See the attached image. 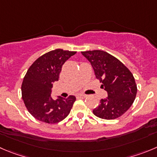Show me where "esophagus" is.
Masks as SVG:
<instances>
[{"label": "esophagus", "mask_w": 157, "mask_h": 157, "mask_svg": "<svg viewBox=\"0 0 157 157\" xmlns=\"http://www.w3.org/2000/svg\"><path fill=\"white\" fill-rule=\"evenodd\" d=\"M78 96L80 97V98H87V95L85 94H79Z\"/></svg>", "instance_id": "1"}]
</instances>
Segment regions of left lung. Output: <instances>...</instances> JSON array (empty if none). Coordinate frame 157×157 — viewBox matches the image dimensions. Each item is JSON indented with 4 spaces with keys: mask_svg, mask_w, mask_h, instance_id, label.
Wrapping results in <instances>:
<instances>
[{
    "mask_svg": "<svg viewBox=\"0 0 157 157\" xmlns=\"http://www.w3.org/2000/svg\"><path fill=\"white\" fill-rule=\"evenodd\" d=\"M81 53L91 63L96 78L108 92V98L101 99L93 110L94 115L107 120L119 118L132 106L136 97L137 86L132 74L121 61L105 51Z\"/></svg>",
    "mask_w": 157,
    "mask_h": 157,
    "instance_id": "obj_1",
    "label": "left lung"
}]
</instances>
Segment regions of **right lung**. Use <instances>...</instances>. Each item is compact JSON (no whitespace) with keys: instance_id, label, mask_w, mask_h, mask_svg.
I'll return each instance as SVG.
<instances>
[{"instance_id":"obj_1","label":"right lung","mask_w":157,"mask_h":157,"mask_svg":"<svg viewBox=\"0 0 157 157\" xmlns=\"http://www.w3.org/2000/svg\"><path fill=\"white\" fill-rule=\"evenodd\" d=\"M74 51L57 49L43 54L31 65L23 79L21 97L29 113L39 121L56 124L70 114L76 98H51L53 82L59 80L62 67Z\"/></svg>"}]
</instances>
